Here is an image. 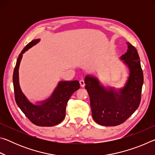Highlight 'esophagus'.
Returning a JSON list of instances; mask_svg holds the SVG:
<instances>
[{
	"mask_svg": "<svg viewBox=\"0 0 155 155\" xmlns=\"http://www.w3.org/2000/svg\"><path fill=\"white\" fill-rule=\"evenodd\" d=\"M79 83H80V85H81V87H85V81H84L83 79H81V80L79 81Z\"/></svg>",
	"mask_w": 155,
	"mask_h": 155,
	"instance_id": "34e87169",
	"label": "esophagus"
}]
</instances>
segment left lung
<instances>
[{
  "label": "left lung",
  "mask_w": 155,
  "mask_h": 155,
  "mask_svg": "<svg viewBox=\"0 0 155 155\" xmlns=\"http://www.w3.org/2000/svg\"><path fill=\"white\" fill-rule=\"evenodd\" d=\"M127 44V52L120 57L129 70L124 87L119 89L104 87L94 76L87 75L85 78L92 117L100 125L114 127L122 124L140 104L143 72L137 50L129 42Z\"/></svg>",
  "instance_id": "left-lung-1"
}]
</instances>
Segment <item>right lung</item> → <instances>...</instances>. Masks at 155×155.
I'll use <instances>...</instances> for the list:
<instances>
[{
    "mask_svg": "<svg viewBox=\"0 0 155 155\" xmlns=\"http://www.w3.org/2000/svg\"><path fill=\"white\" fill-rule=\"evenodd\" d=\"M40 41V39L31 41L18 56L13 74L15 100L21 111L34 124L52 127L61 123L64 119L68 100L80 88V84L78 81H61L48 98L37 102L35 104L29 101L20 88L18 71L22 54Z\"/></svg>",
    "mask_w": 155,
    "mask_h": 155,
    "instance_id": "1",
    "label": "right lung"
}]
</instances>
